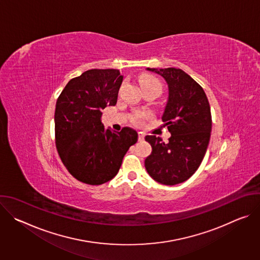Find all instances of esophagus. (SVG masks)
Here are the masks:
<instances>
[{
  "label": "esophagus",
  "instance_id": "1",
  "mask_svg": "<svg viewBox=\"0 0 260 260\" xmlns=\"http://www.w3.org/2000/svg\"><path fill=\"white\" fill-rule=\"evenodd\" d=\"M144 138H145L144 134H143V133H139V137H138L139 141H143V140H144Z\"/></svg>",
  "mask_w": 260,
  "mask_h": 260
}]
</instances>
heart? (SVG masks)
I'll use <instances>...</instances> for the list:
<instances>
[{
    "mask_svg": "<svg viewBox=\"0 0 260 260\" xmlns=\"http://www.w3.org/2000/svg\"><path fill=\"white\" fill-rule=\"evenodd\" d=\"M140 82H141L142 87L148 86V85H160L159 82H158V80H157L156 78H154V77H152V76H149V75H144V76H142ZM146 116H148V115H147V114L137 115V116L135 117V121H139V119H140L141 117H146Z\"/></svg>",
    "mask_w": 260,
    "mask_h": 260,
    "instance_id": "1",
    "label": "heart"
}]
</instances>
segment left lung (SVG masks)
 <instances>
[{"label": "left lung", "mask_w": 260, "mask_h": 260, "mask_svg": "<svg viewBox=\"0 0 260 260\" xmlns=\"http://www.w3.org/2000/svg\"><path fill=\"white\" fill-rule=\"evenodd\" d=\"M146 70L167 82L168 99L161 119L171 138L165 143L160 137H145L152 147L145 168L156 182L176 185L196 173L206 154L212 129L210 105L202 86L181 69Z\"/></svg>", "instance_id": "left-lung-1"}]
</instances>
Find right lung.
Here are the masks:
<instances>
[{"label":"right lung","mask_w":260,"mask_h":260,"mask_svg":"<svg viewBox=\"0 0 260 260\" xmlns=\"http://www.w3.org/2000/svg\"><path fill=\"white\" fill-rule=\"evenodd\" d=\"M123 76L114 69H92L68 82L57 99L56 148L67 170L77 180L101 185L113 179L128 148L138 141L131 127L105 128L102 111L115 106Z\"/></svg>","instance_id":"1"}]
</instances>
